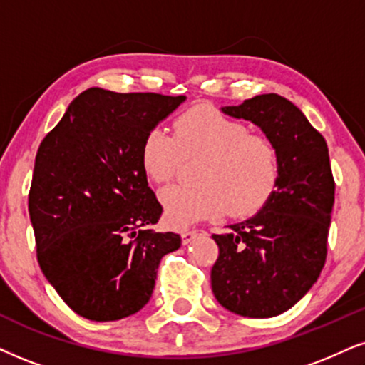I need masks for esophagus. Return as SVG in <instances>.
<instances>
[{
  "instance_id": "obj_1",
  "label": "esophagus",
  "mask_w": 365,
  "mask_h": 365,
  "mask_svg": "<svg viewBox=\"0 0 365 365\" xmlns=\"http://www.w3.org/2000/svg\"><path fill=\"white\" fill-rule=\"evenodd\" d=\"M205 229L202 227H192V229H185L182 230V242L183 244H190L193 239L195 237H200V236H205Z\"/></svg>"
}]
</instances>
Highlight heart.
Wrapping results in <instances>:
<instances>
[{"label":"heart","mask_w":365,"mask_h":365,"mask_svg":"<svg viewBox=\"0 0 365 365\" xmlns=\"http://www.w3.org/2000/svg\"><path fill=\"white\" fill-rule=\"evenodd\" d=\"M202 156L198 185H170L160 192L165 219L173 227L222 215L246 217L273 197L281 177L278 146L266 135L249 133L246 123L212 106H193L173 121V135L161 126L146 131L140 161L151 182L165 183L180 160Z\"/></svg>","instance_id":"heart-1"}]
</instances>
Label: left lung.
I'll list each match as a JSON object with an SVG mask.
<instances>
[{
	"mask_svg": "<svg viewBox=\"0 0 365 365\" xmlns=\"http://www.w3.org/2000/svg\"><path fill=\"white\" fill-rule=\"evenodd\" d=\"M222 110L257 124L274 141L281 177L259 214L212 236L219 246L212 292L237 315L276 317L305 297L325 266L335 200L329 148L305 114L278 94Z\"/></svg>",
	"mask_w": 365,
	"mask_h": 365,
	"instance_id": "1",
	"label": "left lung"
}]
</instances>
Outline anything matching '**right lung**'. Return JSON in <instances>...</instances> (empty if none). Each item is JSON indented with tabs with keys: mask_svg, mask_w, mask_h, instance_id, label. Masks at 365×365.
<instances>
[{
	"mask_svg": "<svg viewBox=\"0 0 365 365\" xmlns=\"http://www.w3.org/2000/svg\"><path fill=\"white\" fill-rule=\"evenodd\" d=\"M185 101L156 92H81L35 156L29 193L41 273L77 315L121 320L150 302L180 234L156 232L160 202L140 161L146 131Z\"/></svg>",
	"mask_w": 365,
	"mask_h": 365,
	"instance_id": "add662e5",
	"label": "right lung"
}]
</instances>
